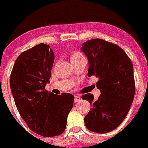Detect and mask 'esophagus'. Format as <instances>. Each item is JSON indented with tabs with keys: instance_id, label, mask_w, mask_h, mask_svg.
Listing matches in <instances>:
<instances>
[{
	"instance_id": "obj_1",
	"label": "esophagus",
	"mask_w": 148,
	"mask_h": 148,
	"mask_svg": "<svg viewBox=\"0 0 148 148\" xmlns=\"http://www.w3.org/2000/svg\"><path fill=\"white\" fill-rule=\"evenodd\" d=\"M82 99V98L79 96H75L74 97V102H79Z\"/></svg>"
}]
</instances>
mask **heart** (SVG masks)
<instances>
[{
  "instance_id": "obj_1",
  "label": "heart",
  "mask_w": 148,
  "mask_h": 148,
  "mask_svg": "<svg viewBox=\"0 0 148 148\" xmlns=\"http://www.w3.org/2000/svg\"><path fill=\"white\" fill-rule=\"evenodd\" d=\"M82 56H83L81 53H79V52H74V53H72V54L71 55V61L75 60V59H79V58L82 57Z\"/></svg>"
}]
</instances>
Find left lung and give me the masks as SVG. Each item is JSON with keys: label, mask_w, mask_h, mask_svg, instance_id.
<instances>
[{"label": "left lung", "mask_w": 148, "mask_h": 148, "mask_svg": "<svg viewBox=\"0 0 148 148\" xmlns=\"http://www.w3.org/2000/svg\"><path fill=\"white\" fill-rule=\"evenodd\" d=\"M89 60L88 77L99 78L97 87L101 95L94 99L92 94L82 97L92 108L84 117L86 128L106 133L117 128L125 120L135 92L133 66L123 49L99 38L86 41L81 47Z\"/></svg>", "instance_id": "left-lung-1"}]
</instances>
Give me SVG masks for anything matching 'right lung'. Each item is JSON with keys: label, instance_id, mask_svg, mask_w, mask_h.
Here are the masks:
<instances>
[{"label": "right lung", "instance_id": "right-lung-1", "mask_svg": "<svg viewBox=\"0 0 148 148\" xmlns=\"http://www.w3.org/2000/svg\"><path fill=\"white\" fill-rule=\"evenodd\" d=\"M53 62L54 53L49 46L38 44L19 55L10 77L21 117L33 132L46 138L63 133L74 100L71 94L56 95L45 89Z\"/></svg>", "mask_w": 148, "mask_h": 148}]
</instances>
